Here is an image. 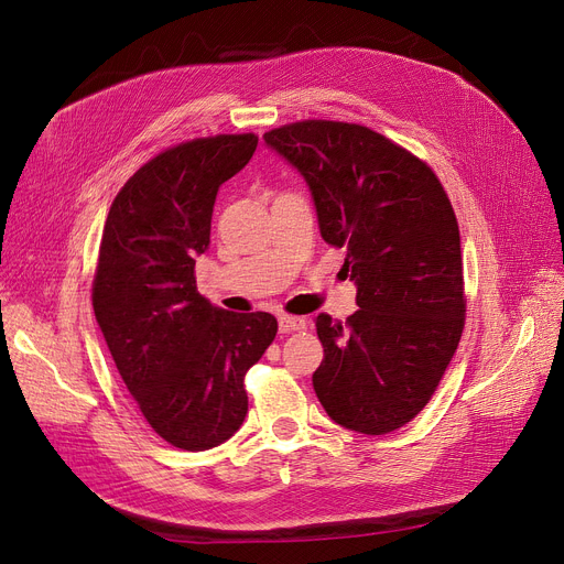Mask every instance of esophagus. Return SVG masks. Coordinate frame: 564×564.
Masks as SVG:
<instances>
[{"instance_id": "obj_1", "label": "esophagus", "mask_w": 564, "mask_h": 564, "mask_svg": "<svg viewBox=\"0 0 564 564\" xmlns=\"http://www.w3.org/2000/svg\"><path fill=\"white\" fill-rule=\"evenodd\" d=\"M306 329V319L304 317H292V315H281L279 317V332L290 334V332H300Z\"/></svg>"}]
</instances>
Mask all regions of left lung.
I'll return each mask as SVG.
<instances>
[{
    "label": "left lung",
    "instance_id": "1",
    "mask_svg": "<svg viewBox=\"0 0 564 564\" xmlns=\"http://www.w3.org/2000/svg\"><path fill=\"white\" fill-rule=\"evenodd\" d=\"M267 148L306 181L324 242L357 285L347 322L319 313L313 389L329 419L387 434L430 402L464 329L459 226L434 171L357 123L302 121Z\"/></svg>",
    "mask_w": 564,
    "mask_h": 564
}]
</instances>
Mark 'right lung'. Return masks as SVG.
<instances>
[{
  "instance_id": "add662e5",
  "label": "right lung",
  "mask_w": 564,
  "mask_h": 564,
  "mask_svg": "<svg viewBox=\"0 0 564 564\" xmlns=\"http://www.w3.org/2000/svg\"><path fill=\"white\" fill-rule=\"evenodd\" d=\"M256 134L194 139L143 164L102 230L94 311L143 419L183 451H210L245 423V375L276 336L270 313H230L196 290L219 187L256 153Z\"/></svg>"
}]
</instances>
